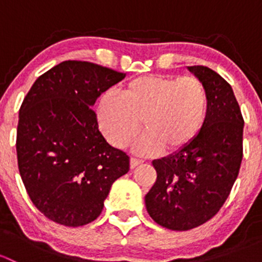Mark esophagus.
Wrapping results in <instances>:
<instances>
[{"label": "esophagus", "mask_w": 262, "mask_h": 262, "mask_svg": "<svg viewBox=\"0 0 262 262\" xmlns=\"http://www.w3.org/2000/svg\"><path fill=\"white\" fill-rule=\"evenodd\" d=\"M141 163H143V160H139V158H136V157L130 158V167L132 168L137 167V166L141 165Z\"/></svg>", "instance_id": "obj_1"}]
</instances>
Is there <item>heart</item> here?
I'll return each instance as SVG.
<instances>
[{
	"label": "heart",
	"instance_id": "b5f03b06",
	"mask_svg": "<svg viewBox=\"0 0 262 262\" xmlns=\"http://www.w3.org/2000/svg\"><path fill=\"white\" fill-rule=\"evenodd\" d=\"M209 99L204 83L194 76L147 75L129 81L120 97L106 92L97 104L100 130L114 147L137 144L143 155L178 152L189 146L204 128Z\"/></svg>",
	"mask_w": 262,
	"mask_h": 262
}]
</instances>
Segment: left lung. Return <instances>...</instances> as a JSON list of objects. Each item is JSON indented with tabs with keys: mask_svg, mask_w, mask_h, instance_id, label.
Masks as SVG:
<instances>
[{
	"mask_svg": "<svg viewBox=\"0 0 262 262\" xmlns=\"http://www.w3.org/2000/svg\"><path fill=\"white\" fill-rule=\"evenodd\" d=\"M209 99L202 133L184 149L153 160L157 180L146 195L150 218L172 231H189L223 207L244 157V118L231 84L205 66H191Z\"/></svg>",
	"mask_w": 262,
	"mask_h": 262,
	"instance_id": "1",
	"label": "left lung"
}]
</instances>
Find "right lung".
Segmentation results:
<instances>
[{
    "label": "right lung",
    "instance_id": "add662e5",
    "mask_svg": "<svg viewBox=\"0 0 262 262\" xmlns=\"http://www.w3.org/2000/svg\"><path fill=\"white\" fill-rule=\"evenodd\" d=\"M125 73L66 60L40 76L18 113L17 165L33 204L47 218L80 227L97 218L129 156L99 130L92 105Z\"/></svg>",
    "mask_w": 262,
    "mask_h": 262
}]
</instances>
